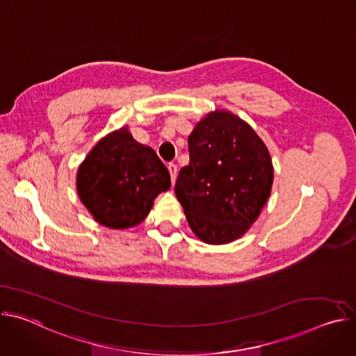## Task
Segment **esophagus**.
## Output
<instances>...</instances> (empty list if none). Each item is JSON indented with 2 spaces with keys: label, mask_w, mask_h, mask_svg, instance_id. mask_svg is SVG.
Masks as SVG:
<instances>
[{
  "label": "esophagus",
  "mask_w": 356,
  "mask_h": 356,
  "mask_svg": "<svg viewBox=\"0 0 356 356\" xmlns=\"http://www.w3.org/2000/svg\"><path fill=\"white\" fill-rule=\"evenodd\" d=\"M168 169H169V173H170V177H172V183H175V181H176V177H177V166L173 165V163H170V165L168 166Z\"/></svg>",
  "instance_id": "34e87169"
}]
</instances>
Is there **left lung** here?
<instances>
[{
    "label": "left lung",
    "mask_w": 356,
    "mask_h": 356,
    "mask_svg": "<svg viewBox=\"0 0 356 356\" xmlns=\"http://www.w3.org/2000/svg\"><path fill=\"white\" fill-rule=\"evenodd\" d=\"M190 163L175 193L194 235L224 245L243 236L265 207L273 165L261 136L228 110L200 120L188 136Z\"/></svg>",
    "instance_id": "1"
}]
</instances>
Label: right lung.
Returning <instances> with one entry per match:
<instances>
[{
    "mask_svg": "<svg viewBox=\"0 0 356 356\" xmlns=\"http://www.w3.org/2000/svg\"><path fill=\"white\" fill-rule=\"evenodd\" d=\"M76 188L95 222L110 229L140 224L170 175L155 150L136 142L128 127L101 138L80 163Z\"/></svg>",
    "mask_w": 356,
    "mask_h": 356,
    "instance_id": "right-lung-1",
    "label": "right lung"
}]
</instances>
